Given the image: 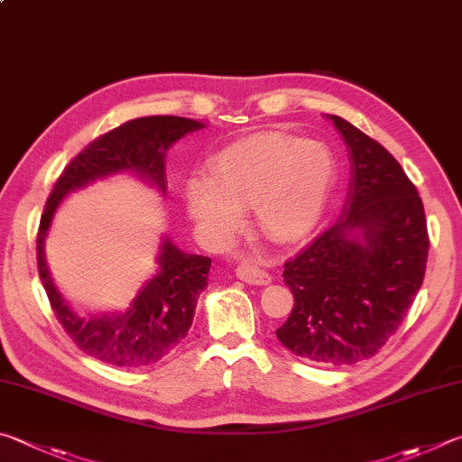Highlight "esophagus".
Here are the masks:
<instances>
[{
    "instance_id": "obj_1",
    "label": "esophagus",
    "mask_w": 462,
    "mask_h": 462,
    "mask_svg": "<svg viewBox=\"0 0 462 462\" xmlns=\"http://www.w3.org/2000/svg\"><path fill=\"white\" fill-rule=\"evenodd\" d=\"M236 273L239 280L247 282L252 286H268L272 282V276L268 272H263L260 265H255L252 260H241L236 268Z\"/></svg>"
}]
</instances>
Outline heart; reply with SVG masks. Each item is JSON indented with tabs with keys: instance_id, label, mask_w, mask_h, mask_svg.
I'll return each instance as SVG.
<instances>
[{
	"instance_id": "b5f03b06",
	"label": "heart",
	"mask_w": 462,
	"mask_h": 462,
	"mask_svg": "<svg viewBox=\"0 0 462 462\" xmlns=\"http://www.w3.org/2000/svg\"><path fill=\"white\" fill-rule=\"evenodd\" d=\"M335 182V158L325 143L265 132L225 148L210 162V178L186 184V208L210 237L229 241L244 208L273 241L302 239L320 223Z\"/></svg>"
}]
</instances>
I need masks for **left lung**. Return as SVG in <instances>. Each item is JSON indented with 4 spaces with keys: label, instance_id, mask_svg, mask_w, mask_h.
<instances>
[{
    "label": "left lung",
    "instance_id": "left-lung-1",
    "mask_svg": "<svg viewBox=\"0 0 462 462\" xmlns=\"http://www.w3.org/2000/svg\"><path fill=\"white\" fill-rule=\"evenodd\" d=\"M349 150L351 178L337 223L284 265L294 309L276 335L298 357L328 367L374 357L422 286V199L382 143L327 116Z\"/></svg>",
    "mask_w": 462,
    "mask_h": 462
}]
</instances>
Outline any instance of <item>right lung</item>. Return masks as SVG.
Instances as JSON below:
<instances>
[{
    "mask_svg": "<svg viewBox=\"0 0 462 462\" xmlns=\"http://www.w3.org/2000/svg\"><path fill=\"white\" fill-rule=\"evenodd\" d=\"M207 127L197 119L150 116L125 121L88 143L64 168L46 200L38 231V272L52 310L67 335L93 359L113 367H148L166 357L189 333L194 309L207 288L210 257L184 254L164 233L156 255V272L143 282L127 309L75 312L54 286L44 244L56 210L70 192L83 190L111 176L129 174L166 194V153L184 135Z\"/></svg>",
    "mask_w": 462,
    "mask_h": 462,
    "instance_id": "add662e5",
    "label": "right lung"
}]
</instances>
